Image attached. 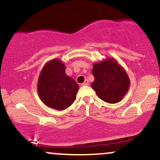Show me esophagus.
Listing matches in <instances>:
<instances>
[{
  "label": "esophagus",
  "instance_id": "esophagus-1",
  "mask_svg": "<svg viewBox=\"0 0 160 160\" xmlns=\"http://www.w3.org/2000/svg\"><path fill=\"white\" fill-rule=\"evenodd\" d=\"M81 85L82 86H87V85H89V81H88V80H85V81L82 82Z\"/></svg>",
  "mask_w": 160,
  "mask_h": 160
}]
</instances>
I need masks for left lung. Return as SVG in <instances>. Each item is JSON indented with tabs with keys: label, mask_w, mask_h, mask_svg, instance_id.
Masks as SVG:
<instances>
[{
	"label": "left lung",
	"mask_w": 160,
	"mask_h": 160,
	"mask_svg": "<svg viewBox=\"0 0 160 160\" xmlns=\"http://www.w3.org/2000/svg\"><path fill=\"white\" fill-rule=\"evenodd\" d=\"M95 80L92 87L99 98L108 103L120 102L127 92L129 79L124 71L114 59L94 64L92 70Z\"/></svg>",
	"instance_id": "obj_1"
}]
</instances>
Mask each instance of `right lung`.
<instances>
[{
    "mask_svg": "<svg viewBox=\"0 0 160 160\" xmlns=\"http://www.w3.org/2000/svg\"><path fill=\"white\" fill-rule=\"evenodd\" d=\"M79 85L65 74V66L59 60L46 64L38 80V94L48 107L62 111L71 105L76 99Z\"/></svg>",
    "mask_w": 160,
    "mask_h": 160,
    "instance_id": "obj_1",
    "label": "right lung"
}]
</instances>
